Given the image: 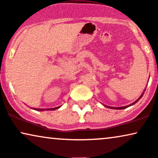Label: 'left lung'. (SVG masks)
<instances>
[{
	"instance_id": "8db88e82",
	"label": "left lung",
	"mask_w": 158,
	"mask_h": 158,
	"mask_svg": "<svg viewBox=\"0 0 158 158\" xmlns=\"http://www.w3.org/2000/svg\"><path fill=\"white\" fill-rule=\"evenodd\" d=\"M143 93L142 95H141V96L139 98V99L136 100V101H135L134 103H133L132 104H131V105H129V106H123V107H119V108H114V107H111V106H109V108H111V109H126V108H127L128 106H133V104H135V103H136L138 102V101H139V100L141 99V98L143 96Z\"/></svg>"
}]
</instances>
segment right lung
I'll return each mask as SVG.
<instances>
[{
  "instance_id": "obj_1",
  "label": "right lung",
  "mask_w": 158,
  "mask_h": 158,
  "mask_svg": "<svg viewBox=\"0 0 158 158\" xmlns=\"http://www.w3.org/2000/svg\"><path fill=\"white\" fill-rule=\"evenodd\" d=\"M60 106L56 107V108H52V109H34L36 111H44V110H55V109H59Z\"/></svg>"
}]
</instances>
